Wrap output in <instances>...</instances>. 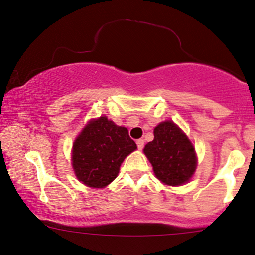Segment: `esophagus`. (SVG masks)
I'll return each instance as SVG.
<instances>
[{"instance_id": "34e87169", "label": "esophagus", "mask_w": 255, "mask_h": 255, "mask_svg": "<svg viewBox=\"0 0 255 255\" xmlns=\"http://www.w3.org/2000/svg\"><path fill=\"white\" fill-rule=\"evenodd\" d=\"M136 144H137V148H138L139 150H142V149L144 148V140H143V139H138V140H137V142H136Z\"/></svg>"}]
</instances>
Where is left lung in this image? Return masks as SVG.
Returning a JSON list of instances; mask_svg holds the SVG:
<instances>
[{"instance_id":"left-lung-1","label":"left lung","mask_w":255,"mask_h":255,"mask_svg":"<svg viewBox=\"0 0 255 255\" xmlns=\"http://www.w3.org/2000/svg\"><path fill=\"white\" fill-rule=\"evenodd\" d=\"M154 173L163 184L178 186L190 180L196 170L193 145L173 122L160 123L154 130V140L144 146Z\"/></svg>"}]
</instances>
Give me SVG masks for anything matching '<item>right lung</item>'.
<instances>
[{
  "instance_id": "1",
  "label": "right lung",
  "mask_w": 255,
  "mask_h": 255,
  "mask_svg": "<svg viewBox=\"0 0 255 255\" xmlns=\"http://www.w3.org/2000/svg\"><path fill=\"white\" fill-rule=\"evenodd\" d=\"M136 149L127 128L100 117L89 122L75 140V174L89 187L107 186L117 178L124 158Z\"/></svg>"
}]
</instances>
